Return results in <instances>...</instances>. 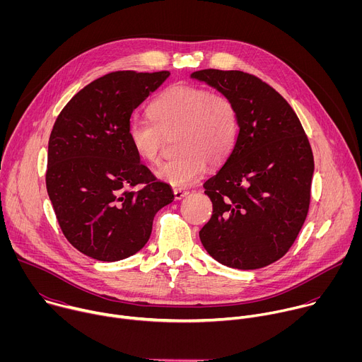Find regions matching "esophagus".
<instances>
[{
  "mask_svg": "<svg viewBox=\"0 0 362 362\" xmlns=\"http://www.w3.org/2000/svg\"><path fill=\"white\" fill-rule=\"evenodd\" d=\"M173 193H175V199H176V200H180V199H183L189 192H187L186 189H183V187H177V189L173 190Z\"/></svg>",
  "mask_w": 362,
  "mask_h": 362,
  "instance_id": "1",
  "label": "esophagus"
}]
</instances>
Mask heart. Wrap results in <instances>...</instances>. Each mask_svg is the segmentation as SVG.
Masks as SVG:
<instances>
[{"instance_id": "heart-1", "label": "heart", "mask_w": 362, "mask_h": 362, "mask_svg": "<svg viewBox=\"0 0 362 362\" xmlns=\"http://www.w3.org/2000/svg\"><path fill=\"white\" fill-rule=\"evenodd\" d=\"M150 122L132 119L126 137L136 156L150 165L160 160L165 137L177 134L180 156L163 163L156 176L173 186L187 187L208 169L223 163L238 136L232 101L200 87L177 84L168 88L148 107Z\"/></svg>"}]
</instances>
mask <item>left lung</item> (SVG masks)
I'll return each instance as SVG.
<instances>
[{"mask_svg":"<svg viewBox=\"0 0 362 362\" xmlns=\"http://www.w3.org/2000/svg\"><path fill=\"white\" fill-rule=\"evenodd\" d=\"M190 77L228 97L239 126L222 169L203 185L214 212L199 232L202 245L229 268L268 267L289 250L306 219L311 146L288 101L257 77L214 69Z\"/></svg>","mask_w":362,"mask_h":362,"instance_id":"left-lung-1","label":"left lung"}]
</instances>
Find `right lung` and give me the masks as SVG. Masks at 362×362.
<instances>
[{
	"instance_id": "1",
	"label": "right lung",
	"mask_w": 362,
	"mask_h": 362,
	"mask_svg": "<svg viewBox=\"0 0 362 362\" xmlns=\"http://www.w3.org/2000/svg\"><path fill=\"white\" fill-rule=\"evenodd\" d=\"M169 71H115L81 88L48 140L45 185L59 225L81 253L116 262L148 240L153 219L175 194L130 148L132 113ZM141 184L140 191L129 187Z\"/></svg>"
}]
</instances>
